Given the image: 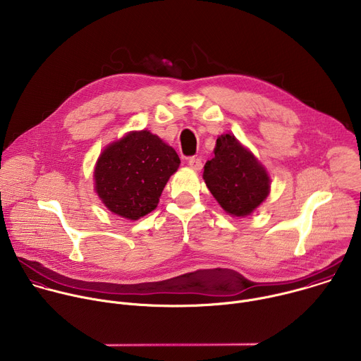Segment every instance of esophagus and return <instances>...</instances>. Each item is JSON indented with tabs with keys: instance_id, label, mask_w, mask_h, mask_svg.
<instances>
[{
	"instance_id": "34e87169",
	"label": "esophagus",
	"mask_w": 361,
	"mask_h": 361,
	"mask_svg": "<svg viewBox=\"0 0 361 361\" xmlns=\"http://www.w3.org/2000/svg\"><path fill=\"white\" fill-rule=\"evenodd\" d=\"M188 166H190V169H192L195 171H200L202 169V161L198 157H190L188 159Z\"/></svg>"
}]
</instances>
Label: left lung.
Segmentation results:
<instances>
[{
    "instance_id": "obj_1",
    "label": "left lung",
    "mask_w": 361,
    "mask_h": 361,
    "mask_svg": "<svg viewBox=\"0 0 361 361\" xmlns=\"http://www.w3.org/2000/svg\"><path fill=\"white\" fill-rule=\"evenodd\" d=\"M202 178L221 207L235 217L251 214L270 192L266 169L233 134L217 138L214 159L205 163Z\"/></svg>"
}]
</instances>
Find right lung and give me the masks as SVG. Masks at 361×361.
<instances>
[{
    "instance_id": "add662e5",
    "label": "right lung",
    "mask_w": 361,
    "mask_h": 361,
    "mask_svg": "<svg viewBox=\"0 0 361 361\" xmlns=\"http://www.w3.org/2000/svg\"><path fill=\"white\" fill-rule=\"evenodd\" d=\"M178 166V154L159 135L131 131L101 152L94 170L95 191L111 213L138 220L157 207Z\"/></svg>"
}]
</instances>
